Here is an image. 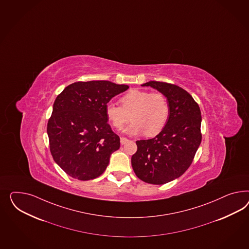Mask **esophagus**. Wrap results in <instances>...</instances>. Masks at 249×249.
<instances>
[{
    "instance_id": "34e87169",
    "label": "esophagus",
    "mask_w": 249,
    "mask_h": 249,
    "mask_svg": "<svg viewBox=\"0 0 249 249\" xmlns=\"http://www.w3.org/2000/svg\"><path fill=\"white\" fill-rule=\"evenodd\" d=\"M120 142H121V144H125V143L128 142V139L127 138H125V137H121Z\"/></svg>"
}]
</instances>
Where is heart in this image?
<instances>
[{
    "mask_svg": "<svg viewBox=\"0 0 249 249\" xmlns=\"http://www.w3.org/2000/svg\"><path fill=\"white\" fill-rule=\"evenodd\" d=\"M121 107L107 103L106 115L111 125L121 130L130 121L133 123L125 132L129 135L152 137L163 130L170 114V107L165 95L160 92H151L144 90H131L120 98Z\"/></svg>",
    "mask_w": 249,
    "mask_h": 249,
    "instance_id": "obj_1",
    "label": "heart"
}]
</instances>
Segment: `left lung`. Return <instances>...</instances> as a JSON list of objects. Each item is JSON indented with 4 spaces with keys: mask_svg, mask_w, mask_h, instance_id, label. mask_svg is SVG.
<instances>
[{
    "mask_svg": "<svg viewBox=\"0 0 249 249\" xmlns=\"http://www.w3.org/2000/svg\"><path fill=\"white\" fill-rule=\"evenodd\" d=\"M142 86H151L163 93L170 114L155 138L136 141L137 151L131 162L139 179L163 185L181 177L191 165L202 141L201 111L191 94L176 85L150 81Z\"/></svg>",
    "mask_w": 249,
    "mask_h": 249,
    "instance_id": "obj_1",
    "label": "left lung"
}]
</instances>
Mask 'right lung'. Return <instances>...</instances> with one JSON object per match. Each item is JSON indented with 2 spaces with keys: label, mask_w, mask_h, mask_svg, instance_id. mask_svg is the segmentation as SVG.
<instances>
[{
  "label": "right lung",
  "mask_w": 249,
  "mask_h": 249,
  "mask_svg": "<svg viewBox=\"0 0 249 249\" xmlns=\"http://www.w3.org/2000/svg\"><path fill=\"white\" fill-rule=\"evenodd\" d=\"M128 88L109 81L76 82L58 94L47 134L53 158L68 176L86 181L107 169L120 137L107 123L106 106Z\"/></svg>",
  "instance_id": "add662e5"
}]
</instances>
